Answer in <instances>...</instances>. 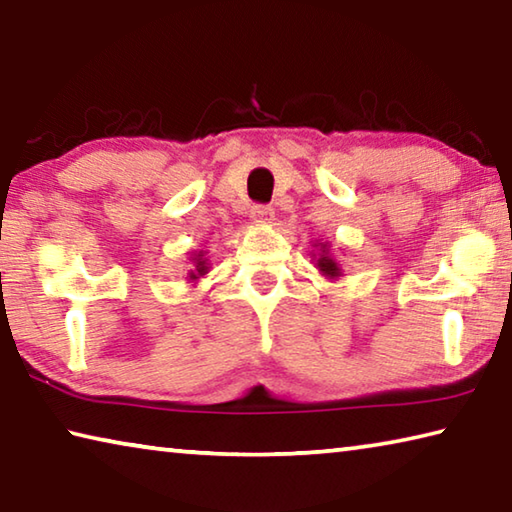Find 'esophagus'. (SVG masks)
I'll list each match as a JSON object with an SVG mask.
<instances>
[{
    "label": "esophagus",
    "instance_id": "1",
    "mask_svg": "<svg viewBox=\"0 0 512 512\" xmlns=\"http://www.w3.org/2000/svg\"><path fill=\"white\" fill-rule=\"evenodd\" d=\"M273 207L271 205H253L250 207V216H253V221L259 225H268L273 221Z\"/></svg>",
    "mask_w": 512,
    "mask_h": 512
}]
</instances>
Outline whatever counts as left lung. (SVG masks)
<instances>
[{"mask_svg": "<svg viewBox=\"0 0 512 512\" xmlns=\"http://www.w3.org/2000/svg\"><path fill=\"white\" fill-rule=\"evenodd\" d=\"M316 266L325 277H341V266L336 264V259L332 255H329L327 244H320V255L316 257Z\"/></svg>", "mask_w": 512, "mask_h": 512, "instance_id": "left-lung-1", "label": "left lung"}]
</instances>
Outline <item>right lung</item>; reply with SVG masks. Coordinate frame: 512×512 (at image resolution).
Here are the masks:
<instances>
[{
	"mask_svg": "<svg viewBox=\"0 0 512 512\" xmlns=\"http://www.w3.org/2000/svg\"><path fill=\"white\" fill-rule=\"evenodd\" d=\"M192 262H194V268H192V271L187 273V280H189V282H196L198 277H201V275H205L207 271H210V266H207V259H205V253H203V250H201V253H194Z\"/></svg>",
	"mask_w": 512,
	"mask_h": 512,
	"instance_id": "1",
	"label": "right lung"
}]
</instances>
